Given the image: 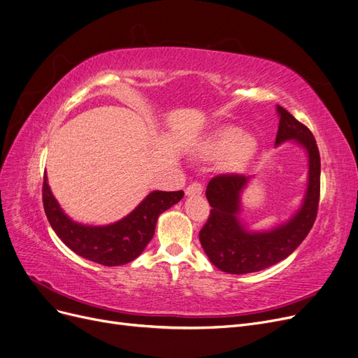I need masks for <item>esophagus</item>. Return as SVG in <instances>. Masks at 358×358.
<instances>
[{"label":"esophagus","instance_id":"obj_1","mask_svg":"<svg viewBox=\"0 0 358 358\" xmlns=\"http://www.w3.org/2000/svg\"><path fill=\"white\" fill-rule=\"evenodd\" d=\"M203 191H204V187H203V183H199V182H194V183L189 185V187H187V195L188 196L201 195Z\"/></svg>","mask_w":358,"mask_h":358}]
</instances>
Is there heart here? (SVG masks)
I'll return each instance as SVG.
<instances>
[{
    "label": "heart",
    "mask_w": 358,
    "mask_h": 358,
    "mask_svg": "<svg viewBox=\"0 0 358 358\" xmlns=\"http://www.w3.org/2000/svg\"><path fill=\"white\" fill-rule=\"evenodd\" d=\"M257 150V141L248 134H239L234 126H223L206 142L208 157H222V166L227 171L244 169Z\"/></svg>",
    "instance_id": "heart-1"
}]
</instances>
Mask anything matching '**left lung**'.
I'll return each mask as SVG.
<instances>
[{"label":"left lung","instance_id":"obj_1","mask_svg":"<svg viewBox=\"0 0 358 358\" xmlns=\"http://www.w3.org/2000/svg\"><path fill=\"white\" fill-rule=\"evenodd\" d=\"M279 129L276 145L295 139L308 152V187L304 203L295 216L273 231L248 232L238 220L239 198L250 178L219 175L207 185L210 216L199 231V242L217 268L231 275H244L273 266L292 254L316 222L320 199V154L308 127L278 106Z\"/></svg>","mask_w":358,"mask_h":358}]
</instances>
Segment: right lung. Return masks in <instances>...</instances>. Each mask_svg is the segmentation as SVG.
<instances>
[{
	"label": "right lung",
	"mask_w": 358,
	"mask_h": 358,
	"mask_svg": "<svg viewBox=\"0 0 358 358\" xmlns=\"http://www.w3.org/2000/svg\"><path fill=\"white\" fill-rule=\"evenodd\" d=\"M182 196L183 191H154L124 219L108 226H85L70 220L62 211L47 176L42 183V203L57 236L78 255L103 266H122L135 260L154 236L160 214Z\"/></svg>",
	"instance_id": "obj_1"
}]
</instances>
